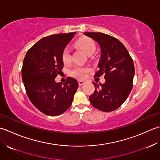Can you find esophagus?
Wrapping results in <instances>:
<instances>
[{
  "label": "esophagus",
  "mask_w": 160,
  "mask_h": 160,
  "mask_svg": "<svg viewBox=\"0 0 160 160\" xmlns=\"http://www.w3.org/2000/svg\"><path fill=\"white\" fill-rule=\"evenodd\" d=\"M78 83H79V86H83V84L86 83V81H82V80H79L78 81Z\"/></svg>",
  "instance_id": "esophagus-1"
}]
</instances>
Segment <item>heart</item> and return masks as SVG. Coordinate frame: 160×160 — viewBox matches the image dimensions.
Here are the masks:
<instances>
[{
    "instance_id": "obj_1",
    "label": "heart",
    "mask_w": 160,
    "mask_h": 160,
    "mask_svg": "<svg viewBox=\"0 0 160 160\" xmlns=\"http://www.w3.org/2000/svg\"><path fill=\"white\" fill-rule=\"evenodd\" d=\"M77 45L81 49L86 52L88 55L90 54H93L95 50V44L92 39L88 37L81 38L77 41ZM62 61L65 64H68L71 61V51L69 47H66L63 51L61 54ZM90 68L87 67H80L77 66L71 71V75L78 78V79H83L86 77L87 73L90 71Z\"/></svg>"
}]
</instances>
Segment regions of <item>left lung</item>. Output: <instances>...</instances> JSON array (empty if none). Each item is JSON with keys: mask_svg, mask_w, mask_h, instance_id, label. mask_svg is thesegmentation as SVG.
<instances>
[{"mask_svg": "<svg viewBox=\"0 0 160 160\" xmlns=\"http://www.w3.org/2000/svg\"><path fill=\"white\" fill-rule=\"evenodd\" d=\"M99 43L101 57L94 77L105 74V83L92 82L95 90L89 97L91 104L101 111L111 112L128 98L132 88L134 63L127 49L118 39L101 32H85Z\"/></svg>", "mask_w": 160, "mask_h": 160, "instance_id": "left-lung-1", "label": "left lung"}]
</instances>
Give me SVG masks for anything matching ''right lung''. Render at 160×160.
Returning a JSON list of instances; mask_svg holds the SVG:
<instances>
[{"label":"right lung","instance_id":"right-lung-1","mask_svg":"<svg viewBox=\"0 0 160 160\" xmlns=\"http://www.w3.org/2000/svg\"><path fill=\"white\" fill-rule=\"evenodd\" d=\"M76 32L57 34L44 37L25 54L22 79L29 99L41 112L57 116L71 106L79 86L77 81L68 77L66 82L57 83L55 78L63 68L62 51Z\"/></svg>","mask_w":160,"mask_h":160}]
</instances>
